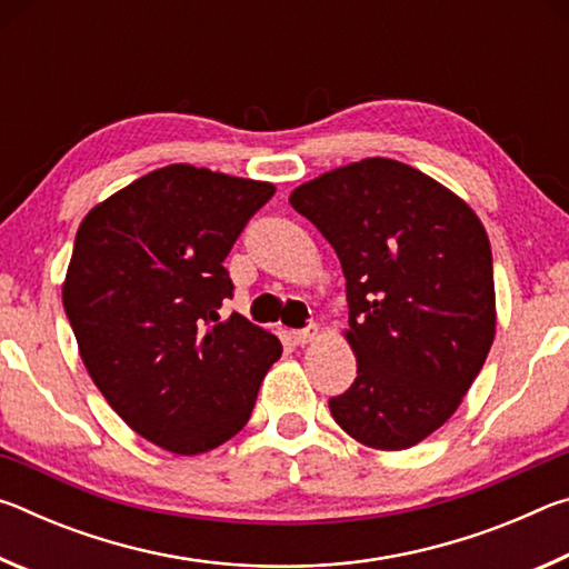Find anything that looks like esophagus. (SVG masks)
Listing matches in <instances>:
<instances>
[{
	"instance_id": "esophagus-1",
	"label": "esophagus",
	"mask_w": 569,
	"mask_h": 569,
	"mask_svg": "<svg viewBox=\"0 0 569 569\" xmlns=\"http://www.w3.org/2000/svg\"><path fill=\"white\" fill-rule=\"evenodd\" d=\"M313 339H319V326L316 323H311V326H306V329H301V331H293V341L296 343H311Z\"/></svg>"
}]
</instances>
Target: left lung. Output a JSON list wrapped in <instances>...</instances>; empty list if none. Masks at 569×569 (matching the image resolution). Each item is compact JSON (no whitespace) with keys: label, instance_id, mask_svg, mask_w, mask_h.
<instances>
[{"label":"left lung","instance_id":"obj_1","mask_svg":"<svg viewBox=\"0 0 569 569\" xmlns=\"http://www.w3.org/2000/svg\"><path fill=\"white\" fill-rule=\"evenodd\" d=\"M288 200L346 278L356 379L329 399L331 417L371 449L419 445L457 411L492 349L485 226L441 182L389 158L323 172Z\"/></svg>","mask_w":569,"mask_h":569}]
</instances>
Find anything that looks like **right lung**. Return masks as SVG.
<instances>
[{
  "instance_id": "right-lung-1",
  "label": "right lung",
  "mask_w": 569,
  "mask_h": 569,
  "mask_svg": "<svg viewBox=\"0 0 569 569\" xmlns=\"http://www.w3.org/2000/svg\"><path fill=\"white\" fill-rule=\"evenodd\" d=\"M271 182L192 166L152 170L80 223L62 286L84 369L132 431L172 455L236 437L283 346L218 308L226 256Z\"/></svg>"
}]
</instances>
